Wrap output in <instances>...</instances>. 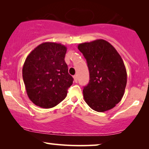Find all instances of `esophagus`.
<instances>
[{
  "mask_svg": "<svg viewBox=\"0 0 149 149\" xmlns=\"http://www.w3.org/2000/svg\"><path fill=\"white\" fill-rule=\"evenodd\" d=\"M73 78H74V81L75 83H77V75H74V77H73Z\"/></svg>",
  "mask_w": 149,
  "mask_h": 149,
  "instance_id": "1",
  "label": "esophagus"
}]
</instances>
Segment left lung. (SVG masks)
<instances>
[{
	"label": "left lung",
	"instance_id": "left-lung-1",
	"mask_svg": "<svg viewBox=\"0 0 149 149\" xmlns=\"http://www.w3.org/2000/svg\"><path fill=\"white\" fill-rule=\"evenodd\" d=\"M78 49L86 59L89 71V82L83 91L85 102L97 112L112 109L121 100L127 84L121 56L103 39L80 43Z\"/></svg>",
	"mask_w": 149,
	"mask_h": 149
}]
</instances>
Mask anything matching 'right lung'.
<instances>
[{
	"label": "right lung",
	"instance_id": "right-lung-1",
	"mask_svg": "<svg viewBox=\"0 0 149 149\" xmlns=\"http://www.w3.org/2000/svg\"><path fill=\"white\" fill-rule=\"evenodd\" d=\"M66 51L64 45L45 42L26 58L22 77L28 97L38 107L50 109L66 97L73 82L64 60Z\"/></svg>",
	"mask_w": 149,
	"mask_h": 149
}]
</instances>
